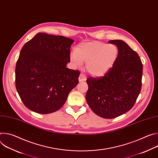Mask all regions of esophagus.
Segmentation results:
<instances>
[{
	"label": "esophagus",
	"instance_id": "esophagus-1",
	"mask_svg": "<svg viewBox=\"0 0 158 158\" xmlns=\"http://www.w3.org/2000/svg\"><path fill=\"white\" fill-rule=\"evenodd\" d=\"M86 81V77L85 76L84 74H81L79 77V82H82V81Z\"/></svg>",
	"mask_w": 158,
	"mask_h": 158
}]
</instances>
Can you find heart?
I'll use <instances>...</instances> for the list:
<instances>
[{
	"instance_id": "obj_1",
	"label": "heart",
	"mask_w": 158,
	"mask_h": 158,
	"mask_svg": "<svg viewBox=\"0 0 158 158\" xmlns=\"http://www.w3.org/2000/svg\"><path fill=\"white\" fill-rule=\"evenodd\" d=\"M119 51L114 44H107L99 41L85 42L80 44L71 54V62L80 67L86 62L87 72L93 76L104 75L115 64Z\"/></svg>"
}]
</instances>
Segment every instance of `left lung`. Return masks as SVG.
<instances>
[{
    "instance_id": "obj_1",
    "label": "left lung",
    "mask_w": 158,
    "mask_h": 158,
    "mask_svg": "<svg viewBox=\"0 0 158 158\" xmlns=\"http://www.w3.org/2000/svg\"><path fill=\"white\" fill-rule=\"evenodd\" d=\"M117 46L118 57L102 77H89L86 101L98 116L106 119L119 116L129 110L140 93L143 64L137 52L121 40H112Z\"/></svg>"
}]
</instances>
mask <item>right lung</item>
Here are the masks:
<instances>
[{
    "instance_id": "obj_1",
    "label": "right lung",
    "mask_w": 158,
    "mask_h": 158,
    "mask_svg": "<svg viewBox=\"0 0 158 158\" xmlns=\"http://www.w3.org/2000/svg\"><path fill=\"white\" fill-rule=\"evenodd\" d=\"M74 42L39 32L22 48L15 67V86L29 109L43 114L59 110L79 83V71L66 67Z\"/></svg>"
}]
</instances>
